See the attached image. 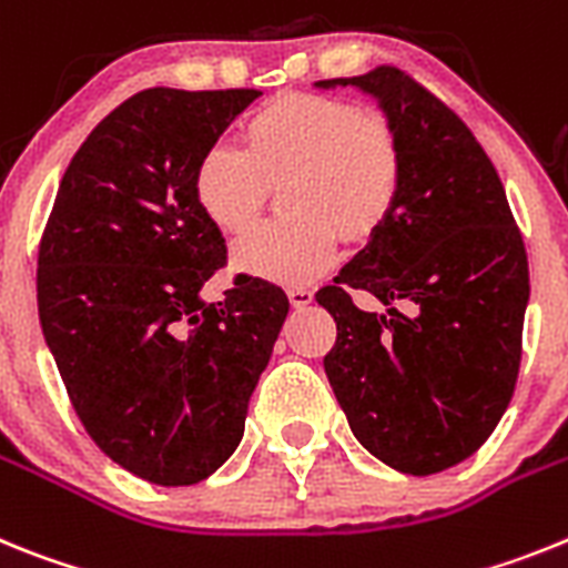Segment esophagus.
Returning <instances> with one entry per match:
<instances>
[{"label": "esophagus", "instance_id": "obj_1", "mask_svg": "<svg viewBox=\"0 0 568 568\" xmlns=\"http://www.w3.org/2000/svg\"><path fill=\"white\" fill-rule=\"evenodd\" d=\"M288 300L294 308H305L314 300V291L305 288V285H294V288H288Z\"/></svg>", "mask_w": 568, "mask_h": 568}]
</instances>
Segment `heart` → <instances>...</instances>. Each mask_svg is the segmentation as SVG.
<instances>
[{
	"instance_id": "obj_1",
	"label": "heart",
	"mask_w": 568,
	"mask_h": 568,
	"mask_svg": "<svg viewBox=\"0 0 568 568\" xmlns=\"http://www.w3.org/2000/svg\"><path fill=\"white\" fill-rule=\"evenodd\" d=\"M297 220L260 225L234 245V265L274 283H308L334 263L339 231L363 240L400 200L406 154L377 113L332 97L294 93L256 111L245 148L220 140L202 151L194 196L216 229L240 234L265 205L268 182H285Z\"/></svg>"
}]
</instances>
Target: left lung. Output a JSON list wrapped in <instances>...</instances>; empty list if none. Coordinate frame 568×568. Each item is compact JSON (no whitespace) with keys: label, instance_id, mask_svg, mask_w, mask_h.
<instances>
[{"label":"left lung","instance_id":"left-lung-1","mask_svg":"<svg viewBox=\"0 0 568 568\" xmlns=\"http://www.w3.org/2000/svg\"><path fill=\"white\" fill-rule=\"evenodd\" d=\"M348 85L374 97L400 134L406 180L366 248L317 291L337 323L325 377L377 460L434 475L475 455L509 406L529 263L500 176L452 108L388 65L314 82ZM348 287L387 312L357 310Z\"/></svg>","mask_w":568,"mask_h":568}]
</instances>
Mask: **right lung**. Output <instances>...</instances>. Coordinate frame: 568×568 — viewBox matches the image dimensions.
I'll list each match as a JSON object with an SVG mask.
<instances>
[{
    "label": "right lung",
    "mask_w": 568,
    "mask_h": 568,
    "mask_svg": "<svg viewBox=\"0 0 568 568\" xmlns=\"http://www.w3.org/2000/svg\"><path fill=\"white\" fill-rule=\"evenodd\" d=\"M256 97L134 93L79 145L39 245V323L79 420L156 486L234 455L288 314L283 288L245 274L202 300L225 240L194 196L196 162Z\"/></svg>",
    "instance_id": "obj_1"
}]
</instances>
